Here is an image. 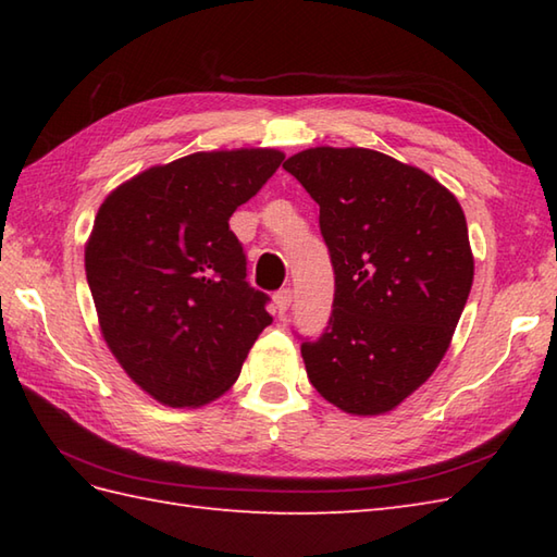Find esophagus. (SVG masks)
Here are the masks:
<instances>
[{
    "label": "esophagus",
    "mask_w": 557,
    "mask_h": 557,
    "mask_svg": "<svg viewBox=\"0 0 557 557\" xmlns=\"http://www.w3.org/2000/svg\"><path fill=\"white\" fill-rule=\"evenodd\" d=\"M292 299H294V294H292L289 287H287V289H280V292L275 294V309H277L280 315H285V313L289 311Z\"/></svg>",
    "instance_id": "esophagus-1"
}]
</instances>
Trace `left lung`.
<instances>
[{
	"mask_svg": "<svg viewBox=\"0 0 557 557\" xmlns=\"http://www.w3.org/2000/svg\"><path fill=\"white\" fill-rule=\"evenodd\" d=\"M321 206L335 270L325 333L301 342L311 385L375 417L429 381L474 282L467 220L431 174L369 148H309L282 164Z\"/></svg>",
	"mask_w": 557,
	"mask_h": 557,
	"instance_id": "left-lung-1",
	"label": "left lung"
}]
</instances>
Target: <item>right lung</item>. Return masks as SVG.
<instances>
[{
	"label": "right lung",
	"instance_id": "right-lung-1",
	"mask_svg": "<svg viewBox=\"0 0 557 557\" xmlns=\"http://www.w3.org/2000/svg\"><path fill=\"white\" fill-rule=\"evenodd\" d=\"M282 160L272 148L194 152L136 174L98 210L86 277L102 337L162 405L200 407L227 393L272 323L230 218Z\"/></svg>",
	"mask_w": 557,
	"mask_h": 557
}]
</instances>
